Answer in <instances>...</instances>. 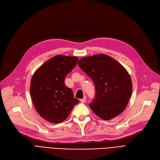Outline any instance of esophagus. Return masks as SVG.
<instances>
[{
    "mask_svg": "<svg viewBox=\"0 0 160 160\" xmlns=\"http://www.w3.org/2000/svg\"><path fill=\"white\" fill-rule=\"evenodd\" d=\"M80 101H81V102H85L86 101V97H84L83 98H81Z\"/></svg>",
    "mask_w": 160,
    "mask_h": 160,
    "instance_id": "obj_1",
    "label": "esophagus"
}]
</instances>
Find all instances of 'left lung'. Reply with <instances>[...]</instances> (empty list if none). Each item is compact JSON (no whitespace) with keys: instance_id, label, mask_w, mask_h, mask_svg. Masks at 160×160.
Returning a JSON list of instances; mask_svg holds the SVG:
<instances>
[{"instance_id":"8db88e82","label":"left lung","mask_w":160,"mask_h":160,"mask_svg":"<svg viewBox=\"0 0 160 160\" xmlns=\"http://www.w3.org/2000/svg\"><path fill=\"white\" fill-rule=\"evenodd\" d=\"M78 65L95 84V98L89 104L95 114L109 120L122 112L132 91L130 76L123 66L105 54L82 58Z\"/></svg>"}]
</instances>
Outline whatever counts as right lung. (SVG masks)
<instances>
[{"mask_svg":"<svg viewBox=\"0 0 160 160\" xmlns=\"http://www.w3.org/2000/svg\"><path fill=\"white\" fill-rule=\"evenodd\" d=\"M78 59L58 55L42 64L32 76L30 95L33 104L38 113L49 122H63L79 102L64 82Z\"/></svg>","mask_w":160,"mask_h":160,"instance_id":"1","label":"right lung"}]
</instances>
